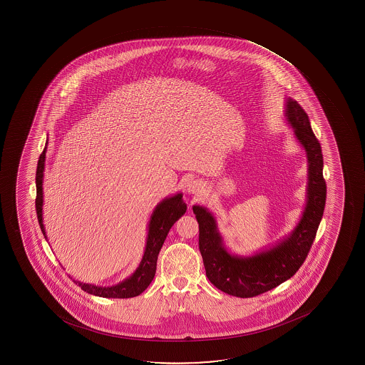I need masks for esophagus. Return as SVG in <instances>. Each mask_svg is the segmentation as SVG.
Segmentation results:
<instances>
[{"label": "esophagus", "instance_id": "obj_1", "mask_svg": "<svg viewBox=\"0 0 365 365\" xmlns=\"http://www.w3.org/2000/svg\"><path fill=\"white\" fill-rule=\"evenodd\" d=\"M201 184H198L197 181H190L187 186H186V190H187L190 193L201 192Z\"/></svg>", "mask_w": 365, "mask_h": 365}]
</instances>
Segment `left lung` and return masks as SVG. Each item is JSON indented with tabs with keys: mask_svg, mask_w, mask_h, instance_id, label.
Here are the masks:
<instances>
[{
	"mask_svg": "<svg viewBox=\"0 0 365 365\" xmlns=\"http://www.w3.org/2000/svg\"><path fill=\"white\" fill-rule=\"evenodd\" d=\"M284 117L306 152L308 163L306 205L289 234L267 247L241 256L227 247L214 214L203 205L192 207L200 227L198 242L205 275L217 289L235 297H255L294 277L306 259L323 218L327 184L322 147L312 130L309 118L297 101L286 97Z\"/></svg>",
	"mask_w": 365,
	"mask_h": 365,
	"instance_id": "obj_1",
	"label": "left lung"
}]
</instances>
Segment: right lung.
Here are the masks:
<instances>
[{"mask_svg": "<svg viewBox=\"0 0 365 365\" xmlns=\"http://www.w3.org/2000/svg\"><path fill=\"white\" fill-rule=\"evenodd\" d=\"M47 138L45 148L40 155L36 169V214H38V224L41 227L42 234L47 240L46 229L43 225V175H45V160H46ZM187 210V205L182 200V193L176 192L172 196H168L155 205L152 212L148 224H147L146 243L141 262L130 277L118 282L112 286H98L93 284H85L81 281L76 280L69 275L76 285L84 289L85 292L93 294L97 297L105 298H130L136 297L143 294V291L150 286L155 277L157 269V258L160 255V248L167 239L168 232L174 222L184 215Z\"/></svg>", "mask_w": 365, "mask_h": 365, "instance_id": "obj_1", "label": "right lung"}]
</instances>
